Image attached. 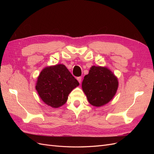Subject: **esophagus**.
I'll use <instances>...</instances> for the list:
<instances>
[{"mask_svg": "<svg viewBox=\"0 0 154 154\" xmlns=\"http://www.w3.org/2000/svg\"><path fill=\"white\" fill-rule=\"evenodd\" d=\"M82 77H78L77 78V80L78 81V82L80 83L82 82Z\"/></svg>", "mask_w": 154, "mask_h": 154, "instance_id": "34e87169", "label": "esophagus"}]
</instances>
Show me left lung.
<instances>
[{
    "label": "left lung",
    "mask_w": 154,
    "mask_h": 154,
    "mask_svg": "<svg viewBox=\"0 0 154 154\" xmlns=\"http://www.w3.org/2000/svg\"><path fill=\"white\" fill-rule=\"evenodd\" d=\"M82 86L88 101L99 107L112 100L118 90V80L107 67L92 66L84 76Z\"/></svg>",
    "instance_id": "8db88e82"
}]
</instances>
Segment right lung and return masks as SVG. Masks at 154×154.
<instances>
[{
  "label": "right lung",
  "instance_id": "add662e5",
  "mask_svg": "<svg viewBox=\"0 0 154 154\" xmlns=\"http://www.w3.org/2000/svg\"><path fill=\"white\" fill-rule=\"evenodd\" d=\"M79 85L76 79L63 64L45 67L38 77L36 90L45 104L58 108L66 103L68 96Z\"/></svg>",
  "mask_w": 154,
  "mask_h": 154
}]
</instances>
